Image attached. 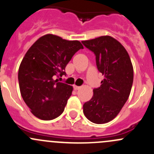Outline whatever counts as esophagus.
<instances>
[{"instance_id":"esophagus-1","label":"esophagus","mask_w":154,"mask_h":154,"mask_svg":"<svg viewBox=\"0 0 154 154\" xmlns=\"http://www.w3.org/2000/svg\"><path fill=\"white\" fill-rule=\"evenodd\" d=\"M80 88V86H76V85H74V90H78Z\"/></svg>"}]
</instances>
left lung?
<instances>
[{"instance_id":"8db88e82","label":"left lung","mask_w":154,"mask_h":154,"mask_svg":"<svg viewBox=\"0 0 154 154\" xmlns=\"http://www.w3.org/2000/svg\"><path fill=\"white\" fill-rule=\"evenodd\" d=\"M96 57L98 71L104 76L91 100L83 104L85 116L94 124H105L118 116L127 102L133 82L129 54L119 41L103 35L82 42Z\"/></svg>"}]
</instances>
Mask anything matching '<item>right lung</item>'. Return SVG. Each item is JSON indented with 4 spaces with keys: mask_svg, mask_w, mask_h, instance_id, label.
Returning a JSON list of instances; mask_svg holds the SVG:
<instances>
[{
    "mask_svg": "<svg viewBox=\"0 0 154 154\" xmlns=\"http://www.w3.org/2000/svg\"><path fill=\"white\" fill-rule=\"evenodd\" d=\"M83 46L53 34L40 37L29 48L18 69L20 91L30 112L38 119L52 120L63 112L73 87L58 82L65 68Z\"/></svg>",
    "mask_w": 154,
    "mask_h": 154,
    "instance_id": "right-lung-1",
    "label": "right lung"
}]
</instances>
